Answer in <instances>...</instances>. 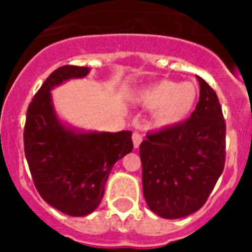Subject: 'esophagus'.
Listing matches in <instances>:
<instances>
[{
  "mask_svg": "<svg viewBox=\"0 0 252 252\" xmlns=\"http://www.w3.org/2000/svg\"><path fill=\"white\" fill-rule=\"evenodd\" d=\"M132 140H133L134 148H138V146H140V144H141V141H142L141 133H138V132H133V134H132Z\"/></svg>",
  "mask_w": 252,
  "mask_h": 252,
  "instance_id": "34e87169",
  "label": "esophagus"
}]
</instances>
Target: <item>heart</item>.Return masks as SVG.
<instances>
[{"label": "heart", "mask_w": 252, "mask_h": 252, "mask_svg": "<svg viewBox=\"0 0 252 252\" xmlns=\"http://www.w3.org/2000/svg\"><path fill=\"white\" fill-rule=\"evenodd\" d=\"M142 104L156 110L154 120L159 126L179 124L191 115L197 100V89L192 82L162 80L141 93Z\"/></svg>", "instance_id": "b5f03b06"}]
</instances>
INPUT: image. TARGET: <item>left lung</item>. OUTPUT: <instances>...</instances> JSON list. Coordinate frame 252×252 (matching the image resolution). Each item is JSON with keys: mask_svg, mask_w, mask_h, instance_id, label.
<instances>
[{"mask_svg": "<svg viewBox=\"0 0 252 252\" xmlns=\"http://www.w3.org/2000/svg\"><path fill=\"white\" fill-rule=\"evenodd\" d=\"M191 118L146 134L140 145L142 191L150 211L180 219L199 211L225 166L226 124L216 91L201 77Z\"/></svg>", "mask_w": 252, "mask_h": 252, "instance_id": "8db88e82", "label": "left lung"}]
</instances>
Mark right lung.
<instances>
[{
  "label": "right lung",
  "mask_w": 252,
  "mask_h": 252,
  "mask_svg": "<svg viewBox=\"0 0 252 252\" xmlns=\"http://www.w3.org/2000/svg\"><path fill=\"white\" fill-rule=\"evenodd\" d=\"M89 72L86 66L64 65L51 73L30 103L23 132L26 159L39 195L73 217L98 208L114 165L133 149L130 130L81 132L57 119L49 91Z\"/></svg>",
  "instance_id": "add662e5"
}]
</instances>
